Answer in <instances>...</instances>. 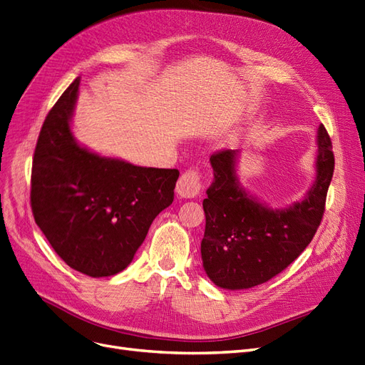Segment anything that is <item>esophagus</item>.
Instances as JSON below:
<instances>
[{
    "label": "esophagus",
    "instance_id": "1",
    "mask_svg": "<svg viewBox=\"0 0 365 365\" xmlns=\"http://www.w3.org/2000/svg\"><path fill=\"white\" fill-rule=\"evenodd\" d=\"M201 175L198 168H190L186 170L178 182V186H175V191L180 197L185 198H194L200 190H201Z\"/></svg>",
    "mask_w": 365,
    "mask_h": 365
}]
</instances>
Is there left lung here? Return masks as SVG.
Instances as JSON below:
<instances>
[{
  "instance_id": "left-lung-1",
  "label": "left lung",
  "mask_w": 365,
  "mask_h": 365,
  "mask_svg": "<svg viewBox=\"0 0 365 365\" xmlns=\"http://www.w3.org/2000/svg\"><path fill=\"white\" fill-rule=\"evenodd\" d=\"M317 178L301 203L271 209L248 197L236 178V150L210 156L213 183L203 200L206 230L201 259L218 287L240 290L266 282L293 263L313 240L325 213L334 174L332 143L325 126L317 135Z\"/></svg>"
}]
</instances>
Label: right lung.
Here are the masks:
<instances>
[{"label":"right lung","instance_id":"add662e5","mask_svg":"<svg viewBox=\"0 0 365 365\" xmlns=\"http://www.w3.org/2000/svg\"><path fill=\"white\" fill-rule=\"evenodd\" d=\"M79 78L51 108L31 168V210L58 257L88 277L123 271L174 200L175 168H145L79 147L71 117Z\"/></svg>","mask_w":365,"mask_h":365}]
</instances>
